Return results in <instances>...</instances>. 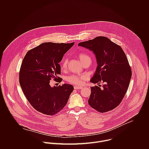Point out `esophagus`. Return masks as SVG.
<instances>
[{
	"mask_svg": "<svg viewBox=\"0 0 149 149\" xmlns=\"http://www.w3.org/2000/svg\"><path fill=\"white\" fill-rule=\"evenodd\" d=\"M74 89H76V90L80 89H82V87L81 86H74Z\"/></svg>",
	"mask_w": 149,
	"mask_h": 149,
	"instance_id": "34e87169",
	"label": "esophagus"
}]
</instances>
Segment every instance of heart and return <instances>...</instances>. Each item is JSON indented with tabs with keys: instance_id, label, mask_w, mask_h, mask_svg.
I'll use <instances>...</instances> for the list:
<instances>
[{
	"instance_id": "obj_1",
	"label": "heart",
	"mask_w": 149,
	"mask_h": 149,
	"mask_svg": "<svg viewBox=\"0 0 149 149\" xmlns=\"http://www.w3.org/2000/svg\"><path fill=\"white\" fill-rule=\"evenodd\" d=\"M79 58L80 59V60L81 61V63L83 64L86 61L88 60H91L90 57L84 53H81L79 55ZM67 66V60L66 59H64L61 65V68L62 69H66ZM85 76H71L70 77H69L68 78V80L69 81H70V83L76 84V85H81L83 83V81L85 79Z\"/></svg>"
}]
</instances>
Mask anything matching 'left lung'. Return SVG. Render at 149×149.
Masks as SVG:
<instances>
[{
    "instance_id": "1",
    "label": "left lung",
    "mask_w": 149,
    "mask_h": 149,
    "mask_svg": "<svg viewBox=\"0 0 149 149\" xmlns=\"http://www.w3.org/2000/svg\"><path fill=\"white\" fill-rule=\"evenodd\" d=\"M78 46L89 49L95 54L97 66L91 82L104 83L102 88L96 85L91 87L89 105L102 113L112 110L123 100L132 76L124 51L103 36L80 42Z\"/></svg>"
}]
</instances>
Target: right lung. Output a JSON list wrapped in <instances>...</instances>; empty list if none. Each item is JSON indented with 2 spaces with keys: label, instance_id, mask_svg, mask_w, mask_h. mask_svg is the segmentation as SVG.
<instances>
[{
  "label": "right lung",
  "instance_id": "obj_1",
  "mask_svg": "<svg viewBox=\"0 0 149 149\" xmlns=\"http://www.w3.org/2000/svg\"><path fill=\"white\" fill-rule=\"evenodd\" d=\"M74 43H42L28 51L23 59L19 84L27 100L37 111L54 115L68 103L74 89L73 85L51 86L50 81L54 78L57 82L62 81L58 76L61 74L59 63Z\"/></svg>",
  "mask_w": 149,
  "mask_h": 149
}]
</instances>
